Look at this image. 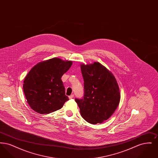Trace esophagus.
<instances>
[{"instance_id": "1", "label": "esophagus", "mask_w": 158, "mask_h": 158, "mask_svg": "<svg viewBox=\"0 0 158 158\" xmlns=\"http://www.w3.org/2000/svg\"><path fill=\"white\" fill-rule=\"evenodd\" d=\"M73 97H74V95H73V94H72L71 95H70V96L69 97V99H72Z\"/></svg>"}]
</instances>
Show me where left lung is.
Returning <instances> with one entry per match:
<instances>
[{"label": "left lung", "instance_id": "1", "mask_svg": "<svg viewBox=\"0 0 158 158\" xmlns=\"http://www.w3.org/2000/svg\"><path fill=\"white\" fill-rule=\"evenodd\" d=\"M84 95L75 98L81 115L90 124L101 123L108 119L120 101L119 87L114 76L98 62L82 64Z\"/></svg>", "mask_w": 158, "mask_h": 158}]
</instances>
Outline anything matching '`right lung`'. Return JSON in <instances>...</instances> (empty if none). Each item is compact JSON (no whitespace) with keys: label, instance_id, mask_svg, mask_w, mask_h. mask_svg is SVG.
<instances>
[{"label":"right lung","instance_id":"obj_1","mask_svg":"<svg viewBox=\"0 0 158 158\" xmlns=\"http://www.w3.org/2000/svg\"><path fill=\"white\" fill-rule=\"evenodd\" d=\"M72 64L71 61L53 58L31 69L24 79L23 89L33 110L41 114L53 113L69 100L61 77Z\"/></svg>","mask_w":158,"mask_h":158}]
</instances>
